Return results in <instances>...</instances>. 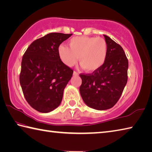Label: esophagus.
<instances>
[{"label":"esophagus","mask_w":152,"mask_h":152,"mask_svg":"<svg viewBox=\"0 0 152 152\" xmlns=\"http://www.w3.org/2000/svg\"><path fill=\"white\" fill-rule=\"evenodd\" d=\"M73 75L74 76H78L79 75V73L76 72V71H73Z\"/></svg>","instance_id":"34e87169"}]
</instances>
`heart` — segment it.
I'll return each mask as SVG.
<instances>
[{"label":"heart","instance_id":"heart-1","mask_svg":"<svg viewBox=\"0 0 152 152\" xmlns=\"http://www.w3.org/2000/svg\"><path fill=\"white\" fill-rule=\"evenodd\" d=\"M69 46L61 45L58 52L62 61L68 67L77 62L89 73L101 69L107 60L108 45L104 39L91 36H78L71 38Z\"/></svg>","mask_w":152,"mask_h":152}]
</instances>
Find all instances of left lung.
Segmentation results:
<instances>
[{
	"label": "left lung",
	"instance_id": "left-lung-1",
	"mask_svg": "<svg viewBox=\"0 0 152 152\" xmlns=\"http://www.w3.org/2000/svg\"><path fill=\"white\" fill-rule=\"evenodd\" d=\"M108 45L107 60L91 74H80L79 91L88 107L98 110L113 107L121 96L128 81V61L124 50L110 37L104 35Z\"/></svg>",
	"mask_w": 152,
	"mask_h": 152
}]
</instances>
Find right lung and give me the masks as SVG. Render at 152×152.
Masks as SVG:
<instances>
[{
    "mask_svg": "<svg viewBox=\"0 0 152 152\" xmlns=\"http://www.w3.org/2000/svg\"><path fill=\"white\" fill-rule=\"evenodd\" d=\"M71 35L48 34L31 43L22 57L20 83L28 104L39 113L59 107L73 75V71L61 61L58 52L59 45Z\"/></svg>",
    "mask_w": 152,
    "mask_h": 152,
    "instance_id": "right-lung-1",
    "label": "right lung"
}]
</instances>
